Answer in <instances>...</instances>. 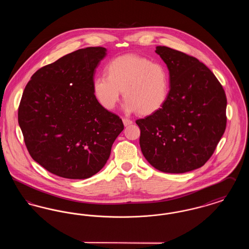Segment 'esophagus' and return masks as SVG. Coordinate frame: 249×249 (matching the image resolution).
<instances>
[{
	"label": "esophagus",
	"instance_id": "34e87169",
	"mask_svg": "<svg viewBox=\"0 0 249 249\" xmlns=\"http://www.w3.org/2000/svg\"><path fill=\"white\" fill-rule=\"evenodd\" d=\"M122 121H123V124H124V126H125V127H127V126L130 125V124H132V121L130 120V119H122Z\"/></svg>",
	"mask_w": 249,
	"mask_h": 249
}]
</instances>
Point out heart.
Instances as JSON below:
<instances>
[{
	"label": "heart",
	"instance_id": "b5f03b06",
	"mask_svg": "<svg viewBox=\"0 0 249 249\" xmlns=\"http://www.w3.org/2000/svg\"><path fill=\"white\" fill-rule=\"evenodd\" d=\"M106 75L95 76L92 90L98 103L113 110L120 100L124 112L150 116L165 105L170 92V75L165 66L134 54L111 59Z\"/></svg>",
	"mask_w": 249,
	"mask_h": 249
}]
</instances>
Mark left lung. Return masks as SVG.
I'll return each mask as SVG.
<instances>
[{"mask_svg": "<svg viewBox=\"0 0 249 249\" xmlns=\"http://www.w3.org/2000/svg\"><path fill=\"white\" fill-rule=\"evenodd\" d=\"M167 65L170 92L155 114L136 120L140 147L157 170L183 174L210 159L226 129L227 99L222 86L199 59L159 46Z\"/></svg>", "mask_w": 249, "mask_h": 249, "instance_id": "1", "label": "left lung"}]
</instances>
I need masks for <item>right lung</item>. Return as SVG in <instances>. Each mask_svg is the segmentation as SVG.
Instances as JSON below:
<instances>
[{"mask_svg": "<svg viewBox=\"0 0 249 249\" xmlns=\"http://www.w3.org/2000/svg\"><path fill=\"white\" fill-rule=\"evenodd\" d=\"M107 48L67 54L36 71L24 89L18 124L32 158L48 172L68 179L97 174L110 157L124 125L96 100L95 69Z\"/></svg>", "mask_w": 249, "mask_h": 249, "instance_id": "right-lung-1", "label": "right lung"}]
</instances>
